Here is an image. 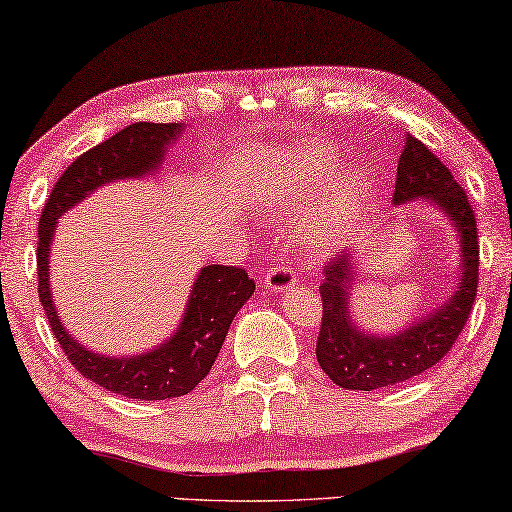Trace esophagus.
Wrapping results in <instances>:
<instances>
[{"mask_svg":"<svg viewBox=\"0 0 512 512\" xmlns=\"http://www.w3.org/2000/svg\"><path fill=\"white\" fill-rule=\"evenodd\" d=\"M297 283V274L290 270L288 265L283 263H276L272 267H267V274H265V286L270 288L272 292H286Z\"/></svg>","mask_w":512,"mask_h":512,"instance_id":"34e87169","label":"esophagus"}]
</instances>
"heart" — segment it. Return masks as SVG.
Segmentation results:
<instances>
[{
  "label": "heart",
  "instance_id": "b5f03b06",
  "mask_svg": "<svg viewBox=\"0 0 512 512\" xmlns=\"http://www.w3.org/2000/svg\"><path fill=\"white\" fill-rule=\"evenodd\" d=\"M338 167V156L329 145L290 149L258 167L249 181V197L283 220L299 217L297 236L301 245L313 254H329L354 236L370 201V181L365 174L349 172L311 211L300 215L317 199L320 188L333 181Z\"/></svg>",
  "mask_w": 512,
  "mask_h": 512
}]
</instances>
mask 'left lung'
<instances>
[{
	"label": "left lung",
	"mask_w": 512,
	"mask_h": 512,
	"mask_svg": "<svg viewBox=\"0 0 512 512\" xmlns=\"http://www.w3.org/2000/svg\"><path fill=\"white\" fill-rule=\"evenodd\" d=\"M429 199L458 229L460 281L438 311L424 315L404 333L372 335L360 331L349 317V292L354 261L335 256L324 267L322 324L317 335V363L329 379L345 390H379L420 376L445 358L467 324L479 288V233L467 192L451 177L422 140L408 133L397 165L392 204Z\"/></svg>",
	"instance_id": "left-lung-1"
}]
</instances>
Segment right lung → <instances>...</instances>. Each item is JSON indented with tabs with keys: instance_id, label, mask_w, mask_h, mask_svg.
Instances as JSON below:
<instances>
[{
	"instance_id": "1",
	"label": "right lung",
	"mask_w": 512,
	"mask_h": 512,
	"mask_svg": "<svg viewBox=\"0 0 512 512\" xmlns=\"http://www.w3.org/2000/svg\"><path fill=\"white\" fill-rule=\"evenodd\" d=\"M181 133L179 122H136L83 152L56 181L38 222V297L56 342L86 379L115 395L156 401L188 395L211 372L233 317L254 295V281L240 267L206 265L190 290L179 331L147 354L108 358L92 354L65 331L49 290V247L58 217L102 183L145 177L163 163L165 149Z\"/></svg>"
}]
</instances>
